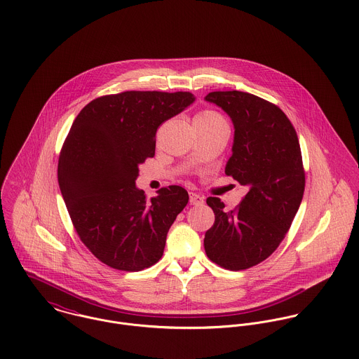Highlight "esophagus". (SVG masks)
Wrapping results in <instances>:
<instances>
[{
    "mask_svg": "<svg viewBox=\"0 0 359 359\" xmlns=\"http://www.w3.org/2000/svg\"><path fill=\"white\" fill-rule=\"evenodd\" d=\"M189 203L194 205H201L205 203V198L202 195H198V194H194L191 192L189 194Z\"/></svg>",
    "mask_w": 359,
    "mask_h": 359,
    "instance_id": "esophagus-1",
    "label": "esophagus"
}]
</instances>
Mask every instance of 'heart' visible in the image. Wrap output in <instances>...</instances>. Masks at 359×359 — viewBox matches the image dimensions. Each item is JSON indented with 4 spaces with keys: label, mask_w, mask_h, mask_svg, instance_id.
<instances>
[{
    "label": "heart",
    "mask_w": 359,
    "mask_h": 359,
    "mask_svg": "<svg viewBox=\"0 0 359 359\" xmlns=\"http://www.w3.org/2000/svg\"><path fill=\"white\" fill-rule=\"evenodd\" d=\"M194 123H195L196 130H199V128H217V127L229 128L226 118L215 110H203V111L198 113L194 118Z\"/></svg>",
    "instance_id": "obj_1"
}]
</instances>
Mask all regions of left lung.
I'll list each match as a JSON object with an SVG mask.
<instances>
[{
  "instance_id": "obj_1",
  "label": "left lung",
  "mask_w": 359,
  "mask_h": 359,
  "mask_svg": "<svg viewBox=\"0 0 359 359\" xmlns=\"http://www.w3.org/2000/svg\"><path fill=\"white\" fill-rule=\"evenodd\" d=\"M205 101L232 118L235 138L225 174L249 187L231 211L221 199L207 198L215 221L205 232V255L225 269L242 271L271 256L293 222L306 187L302 149L276 104L242 91H214Z\"/></svg>"
}]
</instances>
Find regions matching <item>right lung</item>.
<instances>
[{"instance_id": "add662e5", "label": "right lung", "mask_w": 359, "mask_h": 359, "mask_svg": "<svg viewBox=\"0 0 359 359\" xmlns=\"http://www.w3.org/2000/svg\"><path fill=\"white\" fill-rule=\"evenodd\" d=\"M194 101L182 91H124L91 101L73 121L59 154V188L80 241L110 268L142 271L163 256L188 192L170 185L147 201L135 180L154 156L157 128Z\"/></svg>"}]
</instances>
